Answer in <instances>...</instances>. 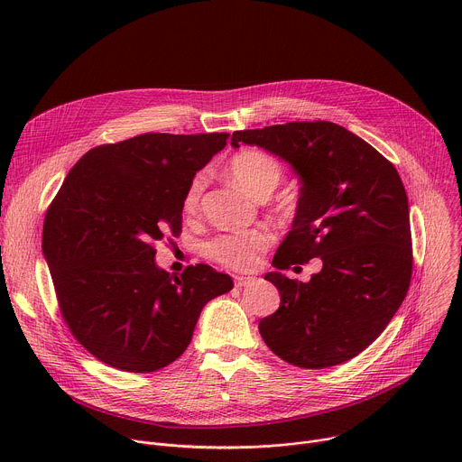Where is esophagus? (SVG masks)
I'll use <instances>...</instances> for the list:
<instances>
[{
  "label": "esophagus",
  "instance_id": "obj_1",
  "mask_svg": "<svg viewBox=\"0 0 462 462\" xmlns=\"http://www.w3.org/2000/svg\"><path fill=\"white\" fill-rule=\"evenodd\" d=\"M234 282H236V287H246V285H250L252 282H254V278H250V276H234Z\"/></svg>",
  "mask_w": 462,
  "mask_h": 462
}]
</instances>
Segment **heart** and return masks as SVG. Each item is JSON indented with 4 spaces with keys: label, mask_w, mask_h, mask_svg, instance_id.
I'll return each instance as SVG.
<instances>
[{
    "label": "heart",
    "mask_w": 462,
    "mask_h": 462,
    "mask_svg": "<svg viewBox=\"0 0 462 462\" xmlns=\"http://www.w3.org/2000/svg\"><path fill=\"white\" fill-rule=\"evenodd\" d=\"M232 179L246 189L250 195L269 197L283 177L282 164L269 153L259 150H243L236 153L228 162ZM205 188V175H195L184 193V210L195 212L199 207L201 193ZM273 241V234L267 228H252L246 232L221 234L207 243L205 252L219 265L234 271H250L257 265L259 254Z\"/></svg>",
    "instance_id": "heart-1"
}]
</instances>
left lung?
<instances>
[{
  "label": "left lung",
  "mask_w": 462,
  "mask_h": 462,
  "mask_svg": "<svg viewBox=\"0 0 462 462\" xmlns=\"http://www.w3.org/2000/svg\"><path fill=\"white\" fill-rule=\"evenodd\" d=\"M289 162L300 177L292 226L265 280L280 309L259 321L261 338L282 360L323 369L371 346L402 305L411 280V230L404 184L394 166L333 122H289L234 131ZM312 256L322 271L307 283L282 271Z\"/></svg>",
  "instance_id": "obj_1"
}]
</instances>
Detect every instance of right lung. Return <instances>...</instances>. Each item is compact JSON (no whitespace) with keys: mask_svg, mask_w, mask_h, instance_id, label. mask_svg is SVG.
I'll return each mask as SVG.
<instances>
[{"mask_svg":"<svg viewBox=\"0 0 462 462\" xmlns=\"http://www.w3.org/2000/svg\"><path fill=\"white\" fill-rule=\"evenodd\" d=\"M228 134H144L89 150L65 177L42 250L65 323L100 362L152 373L191 342L203 307L232 291L228 274L155 263V243L182 225L189 180L226 146Z\"/></svg>","mask_w":462,"mask_h":462,"instance_id":"add662e5","label":"right lung"}]
</instances>
